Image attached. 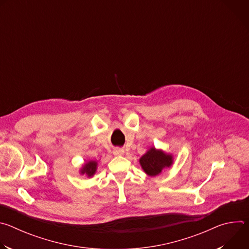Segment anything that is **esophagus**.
Returning a JSON list of instances; mask_svg holds the SVG:
<instances>
[{"mask_svg": "<svg viewBox=\"0 0 249 249\" xmlns=\"http://www.w3.org/2000/svg\"><path fill=\"white\" fill-rule=\"evenodd\" d=\"M113 154H114L115 156H121V155L124 154V150L121 149V148H116V149H114Z\"/></svg>", "mask_w": 249, "mask_h": 249, "instance_id": "esophagus-1", "label": "esophagus"}]
</instances>
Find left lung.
<instances>
[{
  "instance_id": "1",
  "label": "left lung",
  "mask_w": 249,
  "mask_h": 249,
  "mask_svg": "<svg viewBox=\"0 0 249 249\" xmlns=\"http://www.w3.org/2000/svg\"><path fill=\"white\" fill-rule=\"evenodd\" d=\"M140 163L148 175L156 176L160 174L163 168L169 167L172 164V157L162 151L152 148L140 159Z\"/></svg>"
}]
</instances>
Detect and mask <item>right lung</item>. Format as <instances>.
Here are the masks:
<instances>
[{
    "label": "right lung",
    "instance_id": "right-lung-1",
    "mask_svg": "<svg viewBox=\"0 0 249 249\" xmlns=\"http://www.w3.org/2000/svg\"><path fill=\"white\" fill-rule=\"evenodd\" d=\"M96 166H97V162L90 160L89 162H87L84 167L81 169V173L82 174H87L89 177L92 176L95 171H96Z\"/></svg>",
    "mask_w": 249,
    "mask_h": 249
}]
</instances>
